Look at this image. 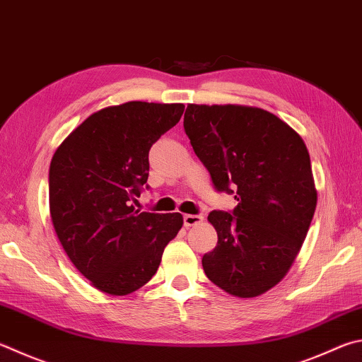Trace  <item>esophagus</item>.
I'll return each instance as SVG.
<instances>
[{
    "label": "esophagus",
    "instance_id": "34e87169",
    "mask_svg": "<svg viewBox=\"0 0 362 362\" xmlns=\"http://www.w3.org/2000/svg\"><path fill=\"white\" fill-rule=\"evenodd\" d=\"M202 220H204L202 215H183V225H185L187 228L199 225Z\"/></svg>",
    "mask_w": 362,
    "mask_h": 362
}]
</instances>
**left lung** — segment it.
<instances>
[{"mask_svg":"<svg viewBox=\"0 0 362 362\" xmlns=\"http://www.w3.org/2000/svg\"><path fill=\"white\" fill-rule=\"evenodd\" d=\"M183 128L216 192L234 193L231 214L212 210L218 242L202 256L209 280L238 298H256L290 271L317 207L302 137L264 109L188 104Z\"/></svg>","mask_w":362,"mask_h":362,"instance_id":"obj_1","label":"left lung"}]
</instances>
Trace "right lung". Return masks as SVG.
<instances>
[{"label":"right lung","instance_id":"obj_1","mask_svg":"<svg viewBox=\"0 0 362 362\" xmlns=\"http://www.w3.org/2000/svg\"><path fill=\"white\" fill-rule=\"evenodd\" d=\"M183 110L144 101L101 109L54 153L52 223L72 264L103 293L124 296L146 285L183 225L179 212L134 209L148 179V150Z\"/></svg>","mask_w":362,"mask_h":362}]
</instances>
